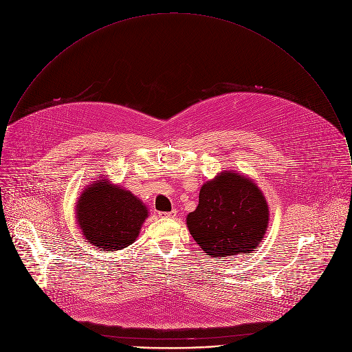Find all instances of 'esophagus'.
Listing matches in <instances>:
<instances>
[{
    "label": "esophagus",
    "instance_id": "esophagus-1",
    "mask_svg": "<svg viewBox=\"0 0 352 352\" xmlns=\"http://www.w3.org/2000/svg\"><path fill=\"white\" fill-rule=\"evenodd\" d=\"M176 214H177L176 210H172V211H169V212H158L160 217H166V218H175Z\"/></svg>",
    "mask_w": 352,
    "mask_h": 352
}]
</instances>
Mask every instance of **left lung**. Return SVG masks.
<instances>
[{
	"instance_id": "left-lung-1",
	"label": "left lung",
	"mask_w": 352,
	"mask_h": 352,
	"mask_svg": "<svg viewBox=\"0 0 352 352\" xmlns=\"http://www.w3.org/2000/svg\"><path fill=\"white\" fill-rule=\"evenodd\" d=\"M191 236L201 251L226 257L254 251L268 225V207L252 180L225 172L203 184L199 204L187 215Z\"/></svg>"
}]
</instances>
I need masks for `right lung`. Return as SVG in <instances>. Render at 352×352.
Segmentation results:
<instances>
[{
	"instance_id": "obj_1",
	"label": "right lung",
	"mask_w": 352,
	"mask_h": 352,
	"mask_svg": "<svg viewBox=\"0 0 352 352\" xmlns=\"http://www.w3.org/2000/svg\"><path fill=\"white\" fill-rule=\"evenodd\" d=\"M146 217L148 210L142 201L104 180L87 188L77 204L82 234L95 248L105 251L131 245Z\"/></svg>"
}]
</instances>
